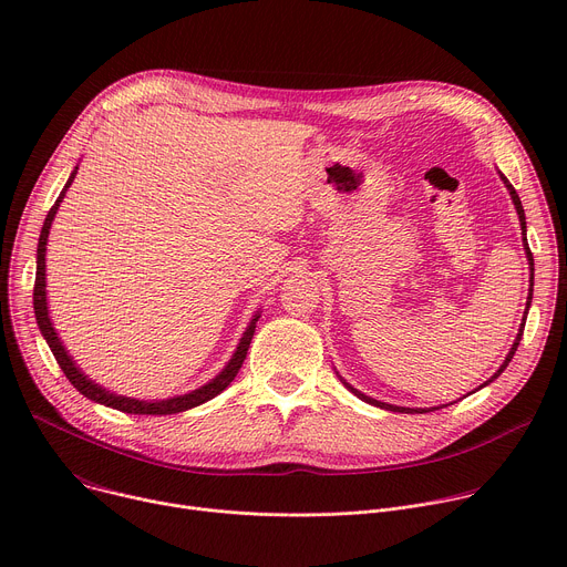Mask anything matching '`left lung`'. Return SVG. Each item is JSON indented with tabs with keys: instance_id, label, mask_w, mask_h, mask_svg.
I'll list each match as a JSON object with an SVG mask.
<instances>
[{
	"instance_id": "left-lung-1",
	"label": "left lung",
	"mask_w": 567,
	"mask_h": 567,
	"mask_svg": "<svg viewBox=\"0 0 567 567\" xmlns=\"http://www.w3.org/2000/svg\"><path fill=\"white\" fill-rule=\"evenodd\" d=\"M503 177V182H505V186H507V190H509V195H512V199H514V206H516V210H518V217H520V226H523V239H525V249H527V260H529V267H532V271H534V258H532V251H529V247H527V235H525V210H523V204H520V197H518V193L514 190V186L507 182V177L505 175H501ZM532 287H534V274H532ZM529 302H532V289H529V296H527V309H529ZM525 320H527V311H525V316H523V326H520V334L516 337V343H514V348H512V352L507 354V359H505V363L501 365V370L487 381V383H492L494 379H498L501 377V372L509 365V361L514 359V354H516V350H518V343H520V337H523V328H525ZM346 383V381H343ZM484 383V385H487ZM357 396H361L363 401H368V403H374V406H381V409H385V411H394V413H429V411H424V409H420V411H415V409H401V406H390V403H381V401H377V399H370V396H365V394H361L359 390H354L350 383H346Z\"/></svg>"
}]
</instances>
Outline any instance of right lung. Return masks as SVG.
<instances>
[{
  "label": "right lung",
  "instance_id": "obj_1",
  "mask_svg": "<svg viewBox=\"0 0 567 567\" xmlns=\"http://www.w3.org/2000/svg\"><path fill=\"white\" fill-rule=\"evenodd\" d=\"M75 171H78V168H75ZM75 171L71 173L66 186L62 188L60 197L55 199V204L51 206V210H49V215H47V219H44V226H42V233H40V241H38V269H35V287H33V307H35V318H38L40 332H42V337L47 339V343H49V348H51V352H53L58 365L62 368L64 377L73 383V388H75L78 392H83L87 399L99 401V403H103V406L116 409V411H121V413H130V415H173V413H184V411L195 409V406H199V403H204V401L217 396L224 388L230 385V381H233L235 374L239 372L241 363H245L247 352H249V346H251V339H254V332H256V320H258L260 316H256V318L251 320V326H249V330L245 332V337H241V341H239V346H237L233 359L228 361V365H226L210 383H206V385H202L199 390H193V392H188V394L173 396V399H164V401L130 399V396H121V394H114V392L101 388L99 383L90 381L83 372H80V370L75 368V363L71 361V357H69L66 350L62 348V343H60L55 330L51 328V318H49V309H47V291H44V287H47L44 267H47V265H44V254H47V237H49L51 221H53V217H55V213H58V206H60V202H62L66 188L71 186V182H73V177H75Z\"/></svg>",
  "mask_w": 567,
  "mask_h": 567
}]
</instances>
